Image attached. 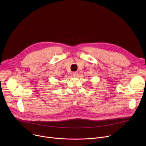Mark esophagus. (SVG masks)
<instances>
[{
  "mask_svg": "<svg viewBox=\"0 0 146 146\" xmlns=\"http://www.w3.org/2000/svg\"><path fill=\"white\" fill-rule=\"evenodd\" d=\"M73 76H74V77H75V78H77V77H78V76H79V74H78V72H74L73 73Z\"/></svg>",
  "mask_w": 146,
  "mask_h": 146,
  "instance_id": "obj_1",
  "label": "esophagus"
}]
</instances>
